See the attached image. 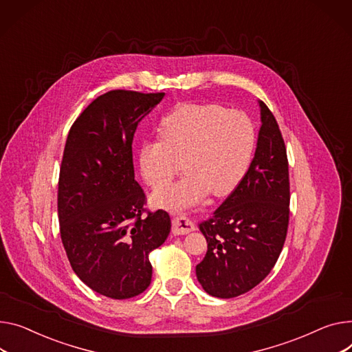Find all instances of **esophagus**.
<instances>
[{
	"label": "esophagus",
	"instance_id": "obj_1",
	"mask_svg": "<svg viewBox=\"0 0 352 352\" xmlns=\"http://www.w3.org/2000/svg\"><path fill=\"white\" fill-rule=\"evenodd\" d=\"M194 230V225L186 217H175L173 219V233L174 235H185V233H190Z\"/></svg>",
	"mask_w": 352,
	"mask_h": 352
}]
</instances>
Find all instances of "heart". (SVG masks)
I'll use <instances>...</instances> for the list:
<instances>
[{"instance_id": "obj_1", "label": "heart", "mask_w": 352, "mask_h": 352, "mask_svg": "<svg viewBox=\"0 0 352 352\" xmlns=\"http://www.w3.org/2000/svg\"><path fill=\"white\" fill-rule=\"evenodd\" d=\"M158 142H146L138 167L151 188L169 182L183 162L184 178L158 189L151 197L157 208L177 210L212 191L226 197L246 175L254 151V130L248 116L215 103H184L162 117Z\"/></svg>"}]
</instances>
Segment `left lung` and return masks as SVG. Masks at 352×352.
Masks as SVG:
<instances>
[{
  "label": "left lung",
  "instance_id": "8db88e82",
  "mask_svg": "<svg viewBox=\"0 0 352 352\" xmlns=\"http://www.w3.org/2000/svg\"><path fill=\"white\" fill-rule=\"evenodd\" d=\"M261 107L254 157L241 184L198 228L208 250L197 278L214 297L241 296L270 273L283 249L289 225V164L282 133L269 107Z\"/></svg>",
  "mask_w": 352,
  "mask_h": 352
}]
</instances>
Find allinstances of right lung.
I'll return each instance as SVG.
<instances>
[{
    "label": "right lung",
    "mask_w": 352,
    "mask_h": 352,
    "mask_svg": "<svg viewBox=\"0 0 352 352\" xmlns=\"http://www.w3.org/2000/svg\"><path fill=\"white\" fill-rule=\"evenodd\" d=\"M166 93L111 90L93 100L69 130L58 185L60 238L74 272L93 292L123 300L151 283L148 254L166 242V210L143 215L134 179L138 123Z\"/></svg>",
    "instance_id": "obj_1"
}]
</instances>
